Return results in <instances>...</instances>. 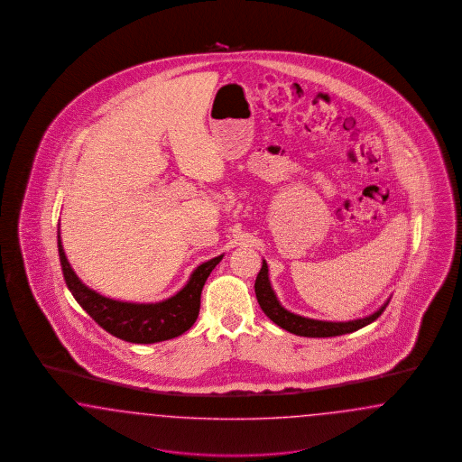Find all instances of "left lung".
Here are the masks:
<instances>
[{
  "label": "left lung",
  "instance_id": "left-lung-1",
  "mask_svg": "<svg viewBox=\"0 0 462 462\" xmlns=\"http://www.w3.org/2000/svg\"><path fill=\"white\" fill-rule=\"evenodd\" d=\"M254 291H256L261 310L273 323H277L280 328L299 335V337H313V338H327V337H338V335L356 332V330L366 327L369 323H373L380 314L385 311V308L390 302V297H388L387 300L374 313L363 316V318L349 319V321L314 319V318L292 313L287 308H283L282 302L278 300L277 294H275V291L272 287V282H270L268 263L264 259H263V266H261L258 277H256Z\"/></svg>",
  "mask_w": 462,
  "mask_h": 462
}]
</instances>
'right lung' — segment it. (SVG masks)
I'll use <instances>...</instances> for the list:
<instances>
[{"instance_id": "add662e5", "label": "right lung", "mask_w": 462, "mask_h": 462, "mask_svg": "<svg viewBox=\"0 0 462 462\" xmlns=\"http://www.w3.org/2000/svg\"><path fill=\"white\" fill-rule=\"evenodd\" d=\"M58 253L67 287L82 310L101 328L132 344L163 342L187 332L199 316L204 283L223 258V254H220L194 268L184 287L168 299L158 302H129L101 296L77 277L61 244L60 223Z\"/></svg>"}]
</instances>
